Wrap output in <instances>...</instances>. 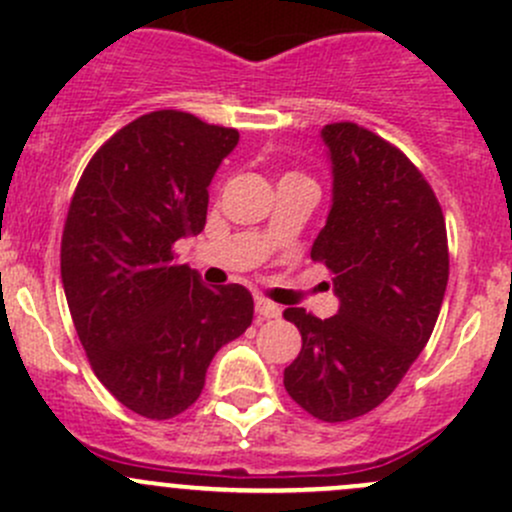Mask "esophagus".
Returning a JSON list of instances; mask_svg holds the SVG:
<instances>
[{
    "label": "esophagus",
    "mask_w": 512,
    "mask_h": 512,
    "mask_svg": "<svg viewBox=\"0 0 512 512\" xmlns=\"http://www.w3.org/2000/svg\"><path fill=\"white\" fill-rule=\"evenodd\" d=\"M255 311L257 316H262V319H279V314H282V309H279L277 304H272V301L262 297L255 299Z\"/></svg>",
    "instance_id": "esophagus-1"
}]
</instances>
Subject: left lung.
I'll list each match as a JSON object with an SVG mask.
<instances>
[{"mask_svg":"<svg viewBox=\"0 0 512 512\" xmlns=\"http://www.w3.org/2000/svg\"><path fill=\"white\" fill-rule=\"evenodd\" d=\"M333 174L331 211L311 260L333 272L338 314L284 311L301 353L284 368L289 397L324 422L375 410L427 346L449 282L446 223L432 186L370 129H321Z\"/></svg>","mask_w":512,"mask_h":512,"instance_id":"1","label":"left lung"}]
</instances>
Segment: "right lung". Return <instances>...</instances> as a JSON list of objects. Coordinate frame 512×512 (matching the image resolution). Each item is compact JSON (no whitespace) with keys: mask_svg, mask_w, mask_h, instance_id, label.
I'll return each instance as SVG.
<instances>
[{"mask_svg":"<svg viewBox=\"0 0 512 512\" xmlns=\"http://www.w3.org/2000/svg\"><path fill=\"white\" fill-rule=\"evenodd\" d=\"M238 129L179 110L137 117L80 176L61 279L95 375L127 410L171 419L201 395L213 355L252 324L240 284L206 287L174 242L206 225L208 186Z\"/></svg>","mask_w":512,"mask_h":512,"instance_id":"obj_1","label":"right lung"}]
</instances>
